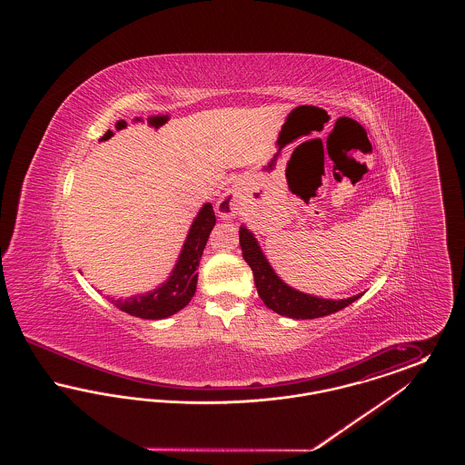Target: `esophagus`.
Returning a JSON list of instances; mask_svg holds the SVG:
<instances>
[{"label":"esophagus","mask_w":465,"mask_h":465,"mask_svg":"<svg viewBox=\"0 0 465 465\" xmlns=\"http://www.w3.org/2000/svg\"><path fill=\"white\" fill-rule=\"evenodd\" d=\"M239 205H241V200H239V193L233 192V190H228L222 195V199L218 200L216 203V213L222 216V218H235L237 213H239Z\"/></svg>","instance_id":"34e87169"}]
</instances>
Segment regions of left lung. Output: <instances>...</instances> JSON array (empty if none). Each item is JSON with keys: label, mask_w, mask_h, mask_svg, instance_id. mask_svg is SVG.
Instances as JSON below:
<instances>
[{"label": "left lung", "mask_w": 465, "mask_h": 465, "mask_svg": "<svg viewBox=\"0 0 465 465\" xmlns=\"http://www.w3.org/2000/svg\"><path fill=\"white\" fill-rule=\"evenodd\" d=\"M239 237H241L243 260L247 262V265L251 266L258 294L268 309L291 319H317V317H324L338 310L345 309L351 303H354L357 298H361V294H355L347 300H322V298H315L310 294H303L300 291H294L275 275V272L266 262L256 239L245 226H241Z\"/></svg>", "instance_id": "left-lung-1"}]
</instances>
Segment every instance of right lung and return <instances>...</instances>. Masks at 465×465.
Segmentation results:
<instances>
[{
	"mask_svg": "<svg viewBox=\"0 0 465 465\" xmlns=\"http://www.w3.org/2000/svg\"><path fill=\"white\" fill-rule=\"evenodd\" d=\"M214 224L216 216L213 203H205L192 224V230L183 245L181 256L177 260L176 268L173 270L171 279L153 292L134 296L127 302L116 300L113 303L118 309L141 319H163L186 307L195 294L199 277L197 268Z\"/></svg>",
	"mask_w": 465,
	"mask_h": 465,
	"instance_id": "add662e5",
	"label": "right lung"
}]
</instances>
